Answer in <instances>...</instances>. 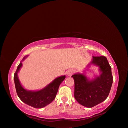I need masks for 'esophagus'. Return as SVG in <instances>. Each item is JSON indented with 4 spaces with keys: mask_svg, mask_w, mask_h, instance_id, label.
<instances>
[{
    "mask_svg": "<svg viewBox=\"0 0 128 128\" xmlns=\"http://www.w3.org/2000/svg\"><path fill=\"white\" fill-rule=\"evenodd\" d=\"M73 73H74V71L72 70H68V71H67V75L68 76H71V75H72Z\"/></svg>",
    "mask_w": 128,
    "mask_h": 128,
    "instance_id": "obj_1",
    "label": "esophagus"
}]
</instances>
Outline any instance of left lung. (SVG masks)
<instances>
[{
  "label": "left lung",
  "instance_id": "8db88e82",
  "mask_svg": "<svg viewBox=\"0 0 128 128\" xmlns=\"http://www.w3.org/2000/svg\"><path fill=\"white\" fill-rule=\"evenodd\" d=\"M90 64L99 66L100 76L92 80H88L83 74L72 76L75 82V98L88 108L98 105L107 98L113 81L111 68L105 56H93Z\"/></svg>",
  "mask_w": 128,
  "mask_h": 128
}]
</instances>
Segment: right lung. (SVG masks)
Masks as SVG:
<instances>
[{
  "instance_id": "obj_1",
  "label": "right lung",
  "mask_w": 128,
  "mask_h": 128,
  "mask_svg": "<svg viewBox=\"0 0 128 128\" xmlns=\"http://www.w3.org/2000/svg\"><path fill=\"white\" fill-rule=\"evenodd\" d=\"M26 57L27 56L24 57L22 61L24 60ZM21 66L22 62H21L18 66L17 69L14 75L16 92L21 100L24 103L36 108H41L45 107L53 102L57 94L59 86L64 80L66 76L64 75L56 78L53 82L40 90H27L22 87L18 78L17 74Z\"/></svg>"
}]
</instances>
